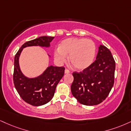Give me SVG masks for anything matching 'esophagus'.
Here are the masks:
<instances>
[{"mask_svg": "<svg viewBox=\"0 0 131 131\" xmlns=\"http://www.w3.org/2000/svg\"><path fill=\"white\" fill-rule=\"evenodd\" d=\"M64 72H65L66 74H68L70 72V71L68 70V69H65V70H64Z\"/></svg>", "mask_w": 131, "mask_h": 131, "instance_id": "obj_1", "label": "esophagus"}]
</instances>
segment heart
Returning a JSON list of instances; mask_svg holds the SVG:
<instances>
[{
	"mask_svg": "<svg viewBox=\"0 0 131 131\" xmlns=\"http://www.w3.org/2000/svg\"><path fill=\"white\" fill-rule=\"evenodd\" d=\"M96 45L92 40L85 38H70L63 40L59 49L55 50L54 59L60 64L66 62L70 56L71 65L77 70H84L93 61Z\"/></svg>",
	"mask_w": 131,
	"mask_h": 131,
	"instance_id": "obj_1",
	"label": "heart"
}]
</instances>
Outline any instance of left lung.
<instances>
[{
    "mask_svg": "<svg viewBox=\"0 0 131 131\" xmlns=\"http://www.w3.org/2000/svg\"><path fill=\"white\" fill-rule=\"evenodd\" d=\"M115 61L104 46L99 47L96 59L81 72H72L73 96L85 105H97L105 100L114 84Z\"/></svg>",
    "mask_w": 131,
    "mask_h": 131,
    "instance_id": "left-lung-1",
    "label": "left lung"
}]
</instances>
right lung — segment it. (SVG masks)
Here are the masks:
<instances>
[{
  "label": "right lung",
  "instance_id": "add662e5",
  "mask_svg": "<svg viewBox=\"0 0 131 131\" xmlns=\"http://www.w3.org/2000/svg\"><path fill=\"white\" fill-rule=\"evenodd\" d=\"M54 37L43 36L25 42L15 55L14 61L13 82L17 91L23 100L34 106H40L52 99L56 86L64 73V67L50 66L40 76L27 78L20 71L19 57L23 48L32 46L49 47Z\"/></svg>",
  "mask_w": 131,
  "mask_h": 131
}]
</instances>
